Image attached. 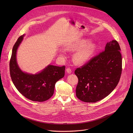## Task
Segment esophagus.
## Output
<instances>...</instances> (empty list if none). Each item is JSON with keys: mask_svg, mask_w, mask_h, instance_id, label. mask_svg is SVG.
Instances as JSON below:
<instances>
[{"mask_svg": "<svg viewBox=\"0 0 133 133\" xmlns=\"http://www.w3.org/2000/svg\"><path fill=\"white\" fill-rule=\"evenodd\" d=\"M66 72H67V73H69V74H71V73H72V70H71V69L70 68H68L66 69Z\"/></svg>", "mask_w": 133, "mask_h": 133, "instance_id": "34e87169", "label": "esophagus"}]
</instances>
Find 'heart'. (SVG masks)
<instances>
[{
	"label": "heart",
	"instance_id": "heart-1",
	"mask_svg": "<svg viewBox=\"0 0 133 133\" xmlns=\"http://www.w3.org/2000/svg\"><path fill=\"white\" fill-rule=\"evenodd\" d=\"M88 42L89 41L88 40H81L78 42L72 47L69 48V49H79L83 48L76 53L73 56V59L76 63L82 64L85 63L90 59V58L92 57L94 54L96 45L93 43H89L86 45V44L88 43Z\"/></svg>",
	"mask_w": 133,
	"mask_h": 133
}]
</instances>
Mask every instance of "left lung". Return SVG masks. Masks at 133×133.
<instances>
[{"label": "left lung", "mask_w": 133, "mask_h": 133, "mask_svg": "<svg viewBox=\"0 0 133 133\" xmlns=\"http://www.w3.org/2000/svg\"><path fill=\"white\" fill-rule=\"evenodd\" d=\"M120 47L116 40L105 50L75 71L78 82L77 97L85 102H96L109 95L117 85L122 73Z\"/></svg>", "instance_id": "1"}]
</instances>
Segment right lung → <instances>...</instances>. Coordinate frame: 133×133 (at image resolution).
Here are the masks:
<instances>
[{"label": "right lung", "mask_w": 133, "mask_h": 133, "mask_svg": "<svg viewBox=\"0 0 133 133\" xmlns=\"http://www.w3.org/2000/svg\"><path fill=\"white\" fill-rule=\"evenodd\" d=\"M23 38L20 36L13 46L10 61V72L16 88L25 98L33 101L43 102L54 94L56 82L64 76V65H48L37 74L32 75L21 71L16 61V52Z\"/></svg>", "instance_id": "add662e5"}]
</instances>
